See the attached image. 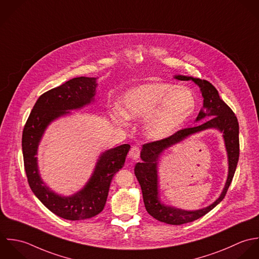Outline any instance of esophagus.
Wrapping results in <instances>:
<instances>
[{
	"mask_svg": "<svg viewBox=\"0 0 259 259\" xmlns=\"http://www.w3.org/2000/svg\"><path fill=\"white\" fill-rule=\"evenodd\" d=\"M128 156H129V158H131L133 160H137L139 158V156H140V148L137 147V146H133L130 149Z\"/></svg>",
	"mask_w": 259,
	"mask_h": 259,
	"instance_id": "esophagus-1",
	"label": "esophagus"
}]
</instances>
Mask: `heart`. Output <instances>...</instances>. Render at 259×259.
<instances>
[{
    "mask_svg": "<svg viewBox=\"0 0 259 259\" xmlns=\"http://www.w3.org/2000/svg\"><path fill=\"white\" fill-rule=\"evenodd\" d=\"M196 108L193 91L172 83L150 82L132 87L119 101V112L112 119L124 124V119H143L144 135L153 141L164 140L177 132Z\"/></svg>",
    "mask_w": 259,
    "mask_h": 259,
    "instance_id": "b5f03b06",
    "label": "heart"
}]
</instances>
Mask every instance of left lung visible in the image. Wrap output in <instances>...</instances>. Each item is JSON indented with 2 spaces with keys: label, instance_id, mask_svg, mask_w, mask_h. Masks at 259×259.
Here are the masks:
<instances>
[{
  "label": "left lung",
  "instance_id": "1",
  "mask_svg": "<svg viewBox=\"0 0 259 259\" xmlns=\"http://www.w3.org/2000/svg\"><path fill=\"white\" fill-rule=\"evenodd\" d=\"M174 78L181 81L191 80L200 88L203 97V107L199 111L195 122H200L204 119L206 121L195 127L179 130L164 140L144 144L140 154L142 161L135 165L134 173L141 186L147 212L161 222L181 225L204 216L223 200L234 176L239 158V125L233 111L219 97L218 91L211 83L206 80L183 75H175ZM208 128H216L223 134L228 152L229 174L221 196L210 206L197 210H184L163 204L158 196L157 163L159 157L168 148L184 141L191 135Z\"/></svg>",
  "mask_w": 259,
  "mask_h": 259
}]
</instances>
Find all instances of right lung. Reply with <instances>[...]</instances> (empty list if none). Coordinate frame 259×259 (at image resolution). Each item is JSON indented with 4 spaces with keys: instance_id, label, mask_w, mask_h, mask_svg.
<instances>
[{
    "instance_id": "right-lung-1",
    "label": "right lung",
    "mask_w": 259,
    "mask_h": 259,
    "mask_svg": "<svg viewBox=\"0 0 259 259\" xmlns=\"http://www.w3.org/2000/svg\"><path fill=\"white\" fill-rule=\"evenodd\" d=\"M97 79L74 78L41 95L23 130L22 150L29 185L36 197L51 212L68 220L88 219L103 210L111 180L124 166L130 149L129 144H123L102 152L87 183L70 196L53 191L40 175L36 155L46 129L55 120L70 115V111L95 102Z\"/></svg>"
}]
</instances>
